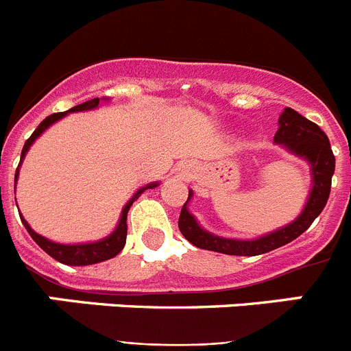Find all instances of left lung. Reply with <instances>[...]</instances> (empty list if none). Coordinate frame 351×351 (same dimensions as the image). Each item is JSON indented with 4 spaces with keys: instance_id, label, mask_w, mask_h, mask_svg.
Here are the masks:
<instances>
[{
    "instance_id": "obj_1",
    "label": "left lung",
    "mask_w": 351,
    "mask_h": 351,
    "mask_svg": "<svg viewBox=\"0 0 351 351\" xmlns=\"http://www.w3.org/2000/svg\"><path fill=\"white\" fill-rule=\"evenodd\" d=\"M274 144L281 145L288 153L300 158L309 165L311 190L299 216L288 225L280 226L278 230L255 239L221 237V235L206 230L190 213L188 204L193 198V190H190L188 200L182 206L181 216H179V230L193 246L235 256L263 255L276 247L291 243L293 239L308 230L311 223L318 218V214L324 210L328 195H330V182H332L334 169H336V158L332 154L327 135L313 121L306 119L293 108L287 107L278 121Z\"/></svg>"
}]
</instances>
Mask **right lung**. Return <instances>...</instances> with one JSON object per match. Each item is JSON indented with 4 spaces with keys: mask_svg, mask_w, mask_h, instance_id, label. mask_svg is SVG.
I'll return each mask as SVG.
<instances>
[{
    "mask_svg": "<svg viewBox=\"0 0 351 351\" xmlns=\"http://www.w3.org/2000/svg\"><path fill=\"white\" fill-rule=\"evenodd\" d=\"M108 100H110V98H93V100H88L80 105H75V107H71L70 110H66V112H58V114H52V116L45 117V119H43L42 123L38 125V128L31 133V137L27 138L26 144H24L23 153H21V161H19V167H17V170H15V184H17V179H19V169H21V165H23V161H24V158H26L27 151H29L31 145L35 144L36 138H38L40 135L45 132V130L51 128L54 123H58V121L63 119V117H66L68 114L93 110V108L100 107V101H108ZM15 184H14V190H15ZM156 186H160V182L154 181V182H149V184L142 186V188H138V190L135 191V195H133L128 202H126V206L123 207V210H121L119 221H117L116 228H114V230L110 232L107 237L100 239V241H93V243H77V244L54 243V241H51V239L36 234V232L29 226V223L24 219L23 214H21V221H23V225L26 226V230L29 232V235L33 237V241H35V243L38 244V246L42 247V250L45 251L47 255H51L54 260L64 263V265H77V267H79V265H93V263L105 262V260H108V258H114V256H116L117 253L123 250V247H125L126 234H128L126 216H128L130 207H132V204L135 202V200H137V198L141 197L145 190H153V188H156Z\"/></svg>",
    "mask_w": 351,
    "mask_h": 351,
    "instance_id": "add662e5",
    "label": "right lung"
}]
</instances>
